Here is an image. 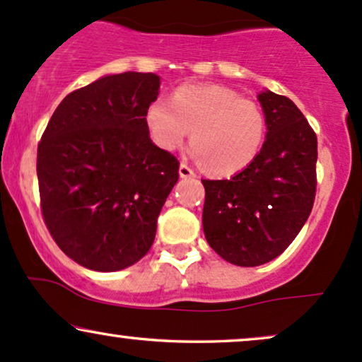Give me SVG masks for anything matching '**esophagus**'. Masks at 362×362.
<instances>
[{"mask_svg": "<svg viewBox=\"0 0 362 362\" xmlns=\"http://www.w3.org/2000/svg\"><path fill=\"white\" fill-rule=\"evenodd\" d=\"M178 173H180L182 178H190V177H195V172L192 168L189 167V165L185 163H180V168H178Z\"/></svg>", "mask_w": 362, "mask_h": 362, "instance_id": "esophagus-1", "label": "esophagus"}]
</instances>
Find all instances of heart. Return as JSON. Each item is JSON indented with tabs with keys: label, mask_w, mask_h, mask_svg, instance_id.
Here are the masks:
<instances>
[{
	"label": "heart",
	"mask_w": 362,
	"mask_h": 362,
	"mask_svg": "<svg viewBox=\"0 0 362 362\" xmlns=\"http://www.w3.org/2000/svg\"><path fill=\"white\" fill-rule=\"evenodd\" d=\"M144 122L149 138L163 151L177 149L192 129L190 155L204 161L214 175H231L248 167L265 138L259 103L219 85H184L172 100L155 98Z\"/></svg>",
	"instance_id": "heart-1"
}]
</instances>
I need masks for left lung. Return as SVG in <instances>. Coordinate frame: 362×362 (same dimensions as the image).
I'll list each match as a JSON object with an SVG mask.
<instances>
[{
    "label": "left lung",
    "mask_w": 362,
    "mask_h": 362,
    "mask_svg": "<svg viewBox=\"0 0 362 362\" xmlns=\"http://www.w3.org/2000/svg\"><path fill=\"white\" fill-rule=\"evenodd\" d=\"M267 134L260 153L230 180H202L207 243L230 264L255 267L300 233L317 192V134L288 97L262 91Z\"/></svg>",
    "instance_id": "obj_1"
}]
</instances>
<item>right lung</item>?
<instances>
[{
    "label": "right lung",
    "instance_id": "add662e5",
    "mask_svg": "<svg viewBox=\"0 0 362 362\" xmlns=\"http://www.w3.org/2000/svg\"><path fill=\"white\" fill-rule=\"evenodd\" d=\"M160 76L120 73L74 90L54 110L37 148L40 209L69 259L115 272L143 259L178 160L153 143L144 122Z\"/></svg>",
    "mask_w": 362,
    "mask_h": 362
}]
</instances>
